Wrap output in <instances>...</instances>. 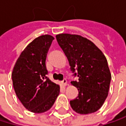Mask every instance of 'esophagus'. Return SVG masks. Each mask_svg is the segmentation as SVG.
Here are the masks:
<instances>
[{
  "instance_id": "1",
  "label": "esophagus",
  "mask_w": 126,
  "mask_h": 126,
  "mask_svg": "<svg viewBox=\"0 0 126 126\" xmlns=\"http://www.w3.org/2000/svg\"><path fill=\"white\" fill-rule=\"evenodd\" d=\"M61 82H62V85H63V86H67V85H68V83H67V80H66L65 79H64Z\"/></svg>"
}]
</instances>
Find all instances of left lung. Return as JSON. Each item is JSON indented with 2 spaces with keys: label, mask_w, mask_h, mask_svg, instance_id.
<instances>
[{
  "label": "left lung",
  "mask_w": 126,
  "mask_h": 126,
  "mask_svg": "<svg viewBox=\"0 0 126 126\" xmlns=\"http://www.w3.org/2000/svg\"><path fill=\"white\" fill-rule=\"evenodd\" d=\"M56 38L71 71L77 70L74 75L79 79L71 83L78 89L79 94L70 101L71 108L80 114L98 111L108 95L112 78L105 55L93 42L80 35L61 33Z\"/></svg>",
  "instance_id": "left-lung-1"
}]
</instances>
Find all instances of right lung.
Wrapping results in <instances>:
<instances>
[{"label":"right lung","mask_w":126,"mask_h":126,"mask_svg":"<svg viewBox=\"0 0 126 126\" xmlns=\"http://www.w3.org/2000/svg\"><path fill=\"white\" fill-rule=\"evenodd\" d=\"M54 37L46 34L32 41L13 68V87L22 105L33 113L48 111L60 93V85L47 77L46 58Z\"/></svg>","instance_id":"add662e5"}]
</instances>
